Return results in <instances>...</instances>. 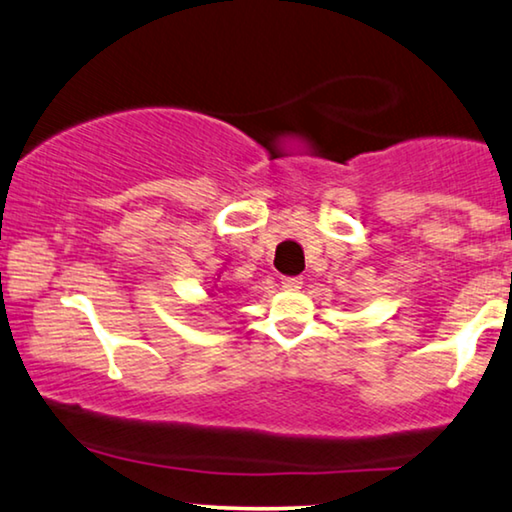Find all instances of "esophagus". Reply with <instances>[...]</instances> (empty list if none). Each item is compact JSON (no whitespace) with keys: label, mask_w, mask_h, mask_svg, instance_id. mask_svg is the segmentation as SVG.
Returning a JSON list of instances; mask_svg holds the SVG:
<instances>
[{"label":"esophagus","mask_w":512,"mask_h":512,"mask_svg":"<svg viewBox=\"0 0 512 512\" xmlns=\"http://www.w3.org/2000/svg\"><path fill=\"white\" fill-rule=\"evenodd\" d=\"M280 283H283V290L297 292V290H301V285H304V278H301V276H283Z\"/></svg>","instance_id":"esophagus-1"}]
</instances>
